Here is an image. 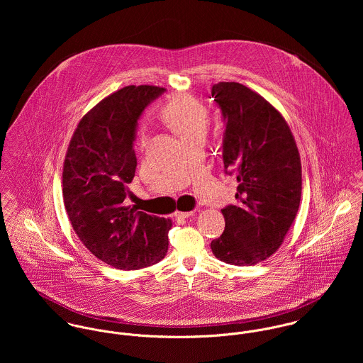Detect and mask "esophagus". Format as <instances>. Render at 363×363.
Listing matches in <instances>:
<instances>
[{
  "label": "esophagus",
  "instance_id": "1",
  "mask_svg": "<svg viewBox=\"0 0 363 363\" xmlns=\"http://www.w3.org/2000/svg\"><path fill=\"white\" fill-rule=\"evenodd\" d=\"M174 215H176V216H179V218H190L191 215H194V211H187V212L176 211V212H174Z\"/></svg>",
  "mask_w": 363,
  "mask_h": 363
}]
</instances>
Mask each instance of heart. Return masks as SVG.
I'll list each match as a JSON object with an SVG mask.
<instances>
[{"label": "heart", "mask_w": 363, "mask_h": 363, "mask_svg": "<svg viewBox=\"0 0 363 363\" xmlns=\"http://www.w3.org/2000/svg\"><path fill=\"white\" fill-rule=\"evenodd\" d=\"M160 117L184 143L199 135H204L207 130V108L191 95L177 94L172 96L163 104ZM140 141L143 147L147 144L145 130L141 131Z\"/></svg>", "instance_id": "heart-1"}]
</instances>
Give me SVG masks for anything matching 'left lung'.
I'll return each instance as SVG.
<instances>
[{
  "label": "left lung",
  "instance_id": "left-lung-1",
  "mask_svg": "<svg viewBox=\"0 0 363 363\" xmlns=\"http://www.w3.org/2000/svg\"><path fill=\"white\" fill-rule=\"evenodd\" d=\"M211 96L222 110L223 164L236 173L238 206L222 209L223 233L213 256L232 265H255L272 256L294 223L302 196V164L282 114L239 82H219Z\"/></svg>",
  "mask_w": 363,
  "mask_h": 363
}]
</instances>
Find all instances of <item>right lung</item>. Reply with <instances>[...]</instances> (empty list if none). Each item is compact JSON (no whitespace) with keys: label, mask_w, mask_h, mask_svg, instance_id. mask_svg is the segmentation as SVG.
<instances>
[{"label":"right lung","mask_w":363,"mask_h":363,"mask_svg":"<svg viewBox=\"0 0 363 363\" xmlns=\"http://www.w3.org/2000/svg\"><path fill=\"white\" fill-rule=\"evenodd\" d=\"M164 92L130 85L108 95L78 123L62 167V199L84 246L117 269H140L167 253L169 218L124 204L135 174L134 138L143 110Z\"/></svg>","instance_id":"add662e5"}]
</instances>
